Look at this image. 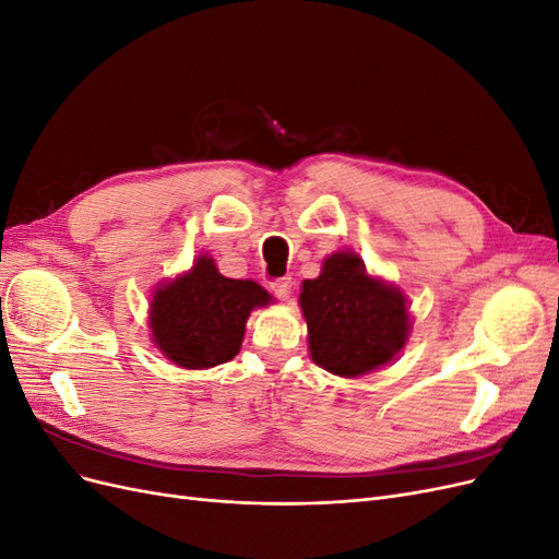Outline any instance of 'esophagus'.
I'll use <instances>...</instances> for the list:
<instances>
[{
	"mask_svg": "<svg viewBox=\"0 0 559 559\" xmlns=\"http://www.w3.org/2000/svg\"><path fill=\"white\" fill-rule=\"evenodd\" d=\"M270 289H273V294L280 300H289V296H292V280H277V282L270 284Z\"/></svg>",
	"mask_w": 559,
	"mask_h": 559,
	"instance_id": "1",
	"label": "esophagus"
}]
</instances>
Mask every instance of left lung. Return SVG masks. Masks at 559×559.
<instances>
[{"label":"left lung","mask_w":559,"mask_h":559,"mask_svg":"<svg viewBox=\"0 0 559 559\" xmlns=\"http://www.w3.org/2000/svg\"><path fill=\"white\" fill-rule=\"evenodd\" d=\"M310 357L341 378H359L392 361L411 333L408 300L399 286L370 277L354 251H335L300 289Z\"/></svg>","instance_id":"1"}]
</instances>
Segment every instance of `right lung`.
Wrapping results in <instances>:
<instances>
[{
    "mask_svg": "<svg viewBox=\"0 0 559 559\" xmlns=\"http://www.w3.org/2000/svg\"><path fill=\"white\" fill-rule=\"evenodd\" d=\"M273 302L261 284L230 280L202 253L189 273L160 284L151 298L148 326L156 347L173 364L200 370L230 361L242 347L253 308Z\"/></svg>",
    "mask_w": 559,
    "mask_h": 559,
    "instance_id": "obj_1",
    "label": "right lung"
}]
</instances>
